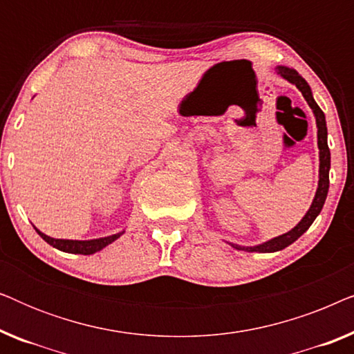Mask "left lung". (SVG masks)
Here are the masks:
<instances>
[{
    "instance_id": "8db88e82",
    "label": "left lung",
    "mask_w": 354,
    "mask_h": 354,
    "mask_svg": "<svg viewBox=\"0 0 354 354\" xmlns=\"http://www.w3.org/2000/svg\"><path fill=\"white\" fill-rule=\"evenodd\" d=\"M277 72L283 79H287L288 82H292L301 91L304 100L308 101V104L311 106V109L314 111V115H316V122H317V145H319V158H321V167H319V187L316 192V196H314V201L309 211L306 212V216L303 217L301 222L292 229L287 234L277 236V239L266 241V243L254 246V248H241V246L232 245L236 250H246V251H259V253H272V251H279L283 250L285 246L292 245L295 240H298L304 232H306L311 224L314 222V219L319 216L321 212L324 203H326L327 198V192H328V171H330V149H328L327 145V125H326V115H324L322 109L319 108L316 101L313 98L311 88H309L308 82L303 79L301 75L298 74L297 71L288 69V67L280 66L277 67Z\"/></svg>"
}]
</instances>
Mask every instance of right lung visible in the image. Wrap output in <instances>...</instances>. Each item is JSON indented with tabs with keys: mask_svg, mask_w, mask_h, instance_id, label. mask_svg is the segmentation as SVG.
<instances>
[{
	"mask_svg": "<svg viewBox=\"0 0 354 354\" xmlns=\"http://www.w3.org/2000/svg\"><path fill=\"white\" fill-rule=\"evenodd\" d=\"M38 235L41 236L46 243H50L55 248L66 251V253H72V254H93L96 251L103 250L104 246H108L109 243H113L114 240H118L122 234H115L111 236H106V239H98V240H59V239H51L45 234H41L40 230H37Z\"/></svg>",
	"mask_w": 354,
	"mask_h": 354,
	"instance_id": "add662e5",
	"label": "right lung"
}]
</instances>
